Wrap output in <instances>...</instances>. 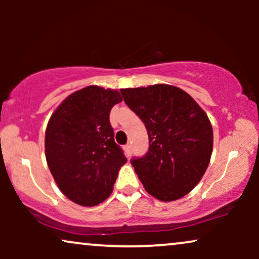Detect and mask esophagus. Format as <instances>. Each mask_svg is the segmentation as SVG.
I'll return each mask as SVG.
<instances>
[{"label": "esophagus", "mask_w": 259, "mask_h": 259, "mask_svg": "<svg viewBox=\"0 0 259 259\" xmlns=\"http://www.w3.org/2000/svg\"><path fill=\"white\" fill-rule=\"evenodd\" d=\"M124 153H125L126 158H130V156H132V146L130 145H126V146H124Z\"/></svg>", "instance_id": "esophagus-1"}]
</instances>
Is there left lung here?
<instances>
[{
  "label": "left lung",
  "mask_w": 259,
  "mask_h": 259,
  "mask_svg": "<svg viewBox=\"0 0 259 259\" xmlns=\"http://www.w3.org/2000/svg\"><path fill=\"white\" fill-rule=\"evenodd\" d=\"M124 102L145 123L150 148L132 160L145 190L170 202L189 194L206 173L213 151V129L206 112L173 85L120 89Z\"/></svg>",
  "instance_id": "left-lung-1"
}]
</instances>
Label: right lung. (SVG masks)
Listing matches in <instances>:
<instances>
[{
	"label": "right lung",
	"mask_w": 259,
	"mask_h": 259,
	"mask_svg": "<svg viewBox=\"0 0 259 259\" xmlns=\"http://www.w3.org/2000/svg\"><path fill=\"white\" fill-rule=\"evenodd\" d=\"M118 90L90 85L73 92L52 113L45 154L53 179L74 203L94 207L109 197L126 163L109 123Z\"/></svg>",
	"instance_id": "right-lung-1"
}]
</instances>
